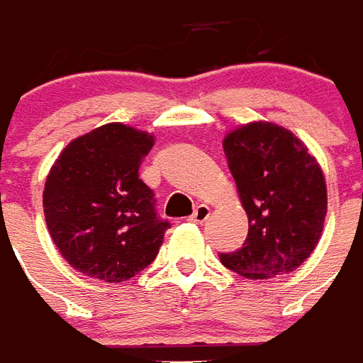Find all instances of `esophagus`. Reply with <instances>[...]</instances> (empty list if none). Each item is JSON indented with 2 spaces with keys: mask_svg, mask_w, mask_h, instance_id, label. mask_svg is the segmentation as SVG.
<instances>
[{
  "mask_svg": "<svg viewBox=\"0 0 363 363\" xmlns=\"http://www.w3.org/2000/svg\"><path fill=\"white\" fill-rule=\"evenodd\" d=\"M208 217H210V208H208L206 204H200V206H196V210L193 211V216H191V221L204 223Z\"/></svg>",
  "mask_w": 363,
  "mask_h": 363,
  "instance_id": "esophagus-1",
  "label": "esophagus"
}]
</instances>
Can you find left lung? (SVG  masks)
Returning a JSON list of instances; mask_svg holds the SVG:
<instances>
[{"instance_id":"obj_1","label":"left lung","mask_w":363,"mask_h":363,"mask_svg":"<svg viewBox=\"0 0 363 363\" xmlns=\"http://www.w3.org/2000/svg\"><path fill=\"white\" fill-rule=\"evenodd\" d=\"M223 150L247 211V238L221 253L228 269L268 279L296 269L313 253L326 216L323 170L283 127L255 121L225 136Z\"/></svg>"}]
</instances>
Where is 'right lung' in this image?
I'll use <instances>...</instances> for the list:
<instances>
[{
	"label": "right lung",
	"mask_w": 363,
	"mask_h": 363,
	"mask_svg": "<svg viewBox=\"0 0 363 363\" xmlns=\"http://www.w3.org/2000/svg\"><path fill=\"white\" fill-rule=\"evenodd\" d=\"M153 136L108 123L78 136L46 178L43 206L50 236L78 272L121 283L155 260L170 223L140 178Z\"/></svg>",
	"instance_id": "1"
}]
</instances>
